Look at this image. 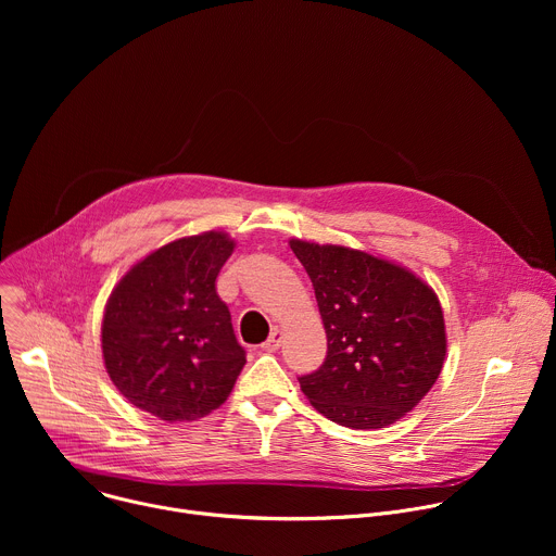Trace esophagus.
I'll return each instance as SVG.
<instances>
[{
	"label": "esophagus",
	"mask_w": 556,
	"mask_h": 556,
	"mask_svg": "<svg viewBox=\"0 0 556 556\" xmlns=\"http://www.w3.org/2000/svg\"><path fill=\"white\" fill-rule=\"evenodd\" d=\"M279 345H281V330H279V328H275V330L270 332L268 341L262 345V350H264V352H277V350H279Z\"/></svg>",
	"instance_id": "34e87169"
}]
</instances>
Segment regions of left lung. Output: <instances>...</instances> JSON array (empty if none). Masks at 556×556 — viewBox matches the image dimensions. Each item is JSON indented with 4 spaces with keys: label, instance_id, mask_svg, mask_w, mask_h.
I'll list each match as a JSON object with an SVG mask.
<instances>
[{
    "label": "left lung",
    "instance_id": "left-lung-1",
    "mask_svg": "<svg viewBox=\"0 0 556 556\" xmlns=\"http://www.w3.org/2000/svg\"><path fill=\"white\" fill-rule=\"evenodd\" d=\"M328 337L324 365L299 376L328 420L382 429L409 414L438 380L446 356L442 305L412 270L363 251L290 240Z\"/></svg>",
    "mask_w": 556,
    "mask_h": 556
}]
</instances>
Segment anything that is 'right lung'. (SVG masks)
<instances>
[{
    "instance_id": "obj_1",
    "label": "right lung",
    "mask_w": 556,
    "mask_h": 556,
    "mask_svg": "<svg viewBox=\"0 0 556 556\" xmlns=\"http://www.w3.org/2000/svg\"><path fill=\"white\" fill-rule=\"evenodd\" d=\"M235 242L222 230L165 244L112 290L101 328L105 369L125 399L167 422L224 405L247 365L215 279Z\"/></svg>"
}]
</instances>
